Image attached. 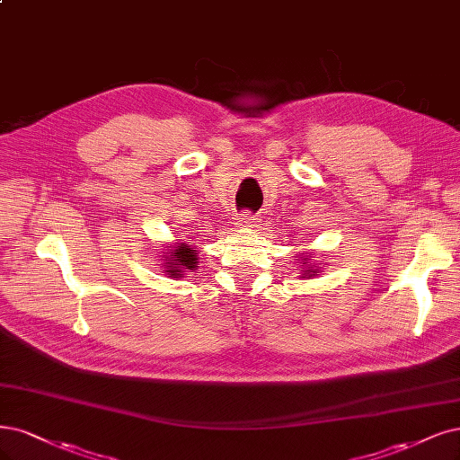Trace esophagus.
Instances as JSON below:
<instances>
[{"label":"esophagus","mask_w":460,"mask_h":460,"mask_svg":"<svg viewBox=\"0 0 460 460\" xmlns=\"http://www.w3.org/2000/svg\"><path fill=\"white\" fill-rule=\"evenodd\" d=\"M240 226L242 228H255V226H259V218L251 213H243L240 218Z\"/></svg>","instance_id":"esophagus-1"}]
</instances>
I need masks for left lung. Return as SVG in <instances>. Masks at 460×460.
Returning <instances> with one entry per match:
<instances>
[{
    "instance_id": "obj_1",
    "label": "left lung",
    "mask_w": 460,
    "mask_h": 460,
    "mask_svg": "<svg viewBox=\"0 0 460 460\" xmlns=\"http://www.w3.org/2000/svg\"><path fill=\"white\" fill-rule=\"evenodd\" d=\"M298 259H300V278H305V279H312V278H315V276H320V272H322V262H318L315 264L312 259H310V255L308 252H303V255H298Z\"/></svg>"
}]
</instances>
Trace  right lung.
<instances>
[{
  "instance_id": "obj_1",
  "label": "right lung",
  "mask_w": 460,
  "mask_h": 460,
  "mask_svg": "<svg viewBox=\"0 0 460 460\" xmlns=\"http://www.w3.org/2000/svg\"><path fill=\"white\" fill-rule=\"evenodd\" d=\"M198 247L190 245V242H177V243H167L164 251H160V261L164 274L167 278H184L186 272H194L198 270L199 264V255H198Z\"/></svg>"
}]
</instances>
